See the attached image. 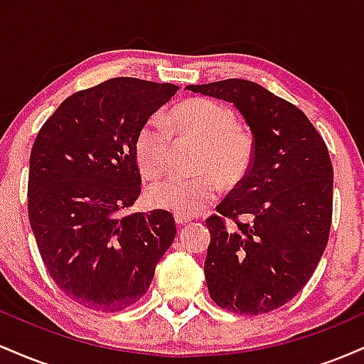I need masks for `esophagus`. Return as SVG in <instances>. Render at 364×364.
Listing matches in <instances>:
<instances>
[{"label":"esophagus","mask_w":364,"mask_h":364,"mask_svg":"<svg viewBox=\"0 0 364 364\" xmlns=\"http://www.w3.org/2000/svg\"><path fill=\"white\" fill-rule=\"evenodd\" d=\"M174 219H176V224H178V225H185V224L190 223V219H188V217L176 215V217H174Z\"/></svg>","instance_id":"34e87169"}]
</instances>
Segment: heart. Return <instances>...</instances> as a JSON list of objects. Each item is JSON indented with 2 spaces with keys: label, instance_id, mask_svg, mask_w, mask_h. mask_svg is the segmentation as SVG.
Segmentation results:
<instances>
[{
  "label": "heart",
  "instance_id": "heart-1",
  "mask_svg": "<svg viewBox=\"0 0 364 364\" xmlns=\"http://www.w3.org/2000/svg\"><path fill=\"white\" fill-rule=\"evenodd\" d=\"M171 124L181 136L198 140L205 150L198 159L195 178H168L147 190L150 205L181 217L202 214L219 198L223 185H236L253 161V144L237 127L236 114L210 99H190L171 111ZM173 133L161 118L144 123L135 139L136 164L145 178L157 179L169 168Z\"/></svg>",
  "mask_w": 364,
  "mask_h": 364
}]
</instances>
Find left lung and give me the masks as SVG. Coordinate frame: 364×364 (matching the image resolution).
I'll return each mask as SVG.
<instances>
[{
  "label": "left lung",
  "mask_w": 364,
  "mask_h": 364,
  "mask_svg": "<svg viewBox=\"0 0 364 364\" xmlns=\"http://www.w3.org/2000/svg\"><path fill=\"white\" fill-rule=\"evenodd\" d=\"M186 90L235 104L253 135L250 171L205 223L210 298L240 315L277 310L306 286L327 246L333 193L327 145L301 109L255 82L228 78ZM224 218L235 225L228 228Z\"/></svg>",
  "instance_id": "8db88e82"
}]
</instances>
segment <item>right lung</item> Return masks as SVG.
Wrapping results in <instances>:
<instances>
[{
	"instance_id": "obj_1",
	"label": "right lung",
	"mask_w": 364,
	"mask_h": 364,
	"mask_svg": "<svg viewBox=\"0 0 364 364\" xmlns=\"http://www.w3.org/2000/svg\"><path fill=\"white\" fill-rule=\"evenodd\" d=\"M178 89L111 78L65 99L37 133L28 220L49 275L82 306L106 313L132 306L173 245L171 212H121L141 191L136 133Z\"/></svg>"
}]
</instances>
